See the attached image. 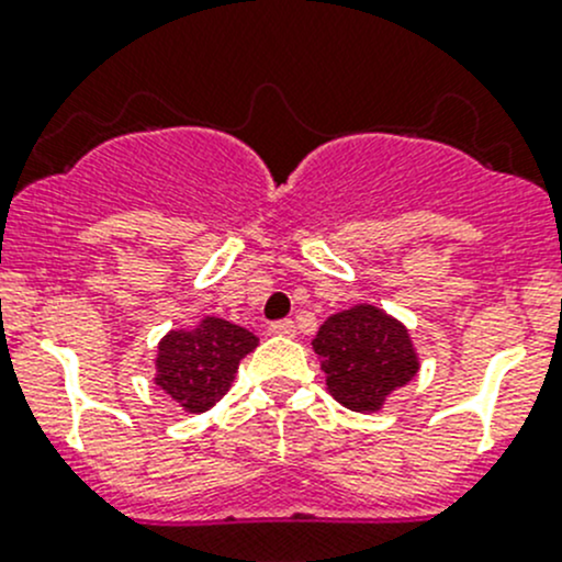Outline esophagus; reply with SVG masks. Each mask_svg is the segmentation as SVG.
Listing matches in <instances>:
<instances>
[{"mask_svg":"<svg viewBox=\"0 0 562 562\" xmlns=\"http://www.w3.org/2000/svg\"><path fill=\"white\" fill-rule=\"evenodd\" d=\"M271 334H277V337H293L296 334V326H293V321H274L269 326Z\"/></svg>","mask_w":562,"mask_h":562,"instance_id":"34e87169","label":"esophagus"}]
</instances>
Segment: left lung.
<instances>
[{
  "instance_id": "obj_1",
  "label": "left lung",
  "mask_w": 562,
  "mask_h": 562,
  "mask_svg": "<svg viewBox=\"0 0 562 562\" xmlns=\"http://www.w3.org/2000/svg\"><path fill=\"white\" fill-rule=\"evenodd\" d=\"M313 350L328 394L356 413L381 411L391 391L411 383L422 367L405 323L375 304H353L328 315Z\"/></svg>"
}]
</instances>
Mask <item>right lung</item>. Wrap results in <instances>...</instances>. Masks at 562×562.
Wrapping results in <instances>:
<instances>
[{"instance_id": "add662e5", "label": "right lung", "mask_w": 562, "mask_h": 562, "mask_svg": "<svg viewBox=\"0 0 562 562\" xmlns=\"http://www.w3.org/2000/svg\"><path fill=\"white\" fill-rule=\"evenodd\" d=\"M258 348V337L223 317L203 315L195 326L173 328L157 345L155 386L184 413H206L228 394L239 361Z\"/></svg>"}]
</instances>
